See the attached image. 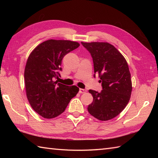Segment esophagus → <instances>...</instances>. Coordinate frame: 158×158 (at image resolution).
<instances>
[{
  "mask_svg": "<svg viewBox=\"0 0 158 158\" xmlns=\"http://www.w3.org/2000/svg\"><path fill=\"white\" fill-rule=\"evenodd\" d=\"M87 92V90L85 89H81L80 88L79 89V93L80 94H83V93H85Z\"/></svg>",
  "mask_w": 158,
  "mask_h": 158,
  "instance_id": "esophagus-1",
  "label": "esophagus"
}]
</instances>
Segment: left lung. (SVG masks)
I'll return each mask as SVG.
<instances>
[{"label": "left lung", "mask_w": 158, "mask_h": 158, "mask_svg": "<svg viewBox=\"0 0 158 158\" xmlns=\"http://www.w3.org/2000/svg\"><path fill=\"white\" fill-rule=\"evenodd\" d=\"M93 58L94 73L102 82L100 92L89 89L93 102L90 115L100 121H108L125 109L130 99L132 86L126 60L113 45L106 42H81Z\"/></svg>", "instance_id": "1"}]
</instances>
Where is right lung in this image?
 <instances>
[{
  "instance_id": "add662e5",
  "label": "right lung",
  "mask_w": 158,
  "mask_h": 158,
  "mask_svg": "<svg viewBox=\"0 0 158 158\" xmlns=\"http://www.w3.org/2000/svg\"><path fill=\"white\" fill-rule=\"evenodd\" d=\"M79 45L69 40L50 39L36 46L28 56L24 70L26 96L32 108L44 118L60 115L79 92L76 85L67 86L53 79L62 70L64 56Z\"/></svg>"
}]
</instances>
